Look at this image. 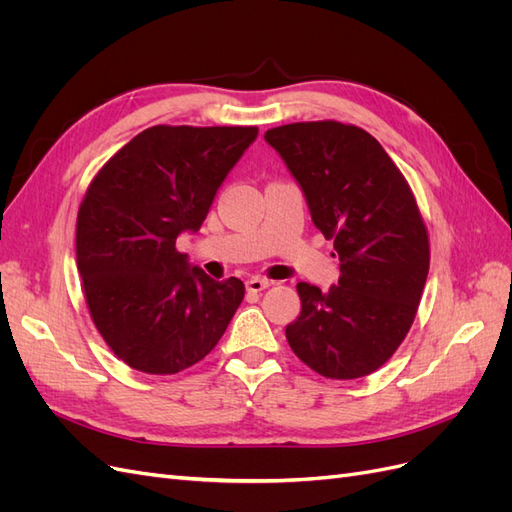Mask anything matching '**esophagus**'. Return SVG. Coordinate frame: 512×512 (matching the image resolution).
I'll use <instances>...</instances> for the list:
<instances>
[{
	"label": "esophagus",
	"instance_id": "esophagus-1",
	"mask_svg": "<svg viewBox=\"0 0 512 512\" xmlns=\"http://www.w3.org/2000/svg\"><path fill=\"white\" fill-rule=\"evenodd\" d=\"M273 282L271 280H265V277H250V280L245 282V286H247V290L250 292H260V290H265V288H269Z\"/></svg>",
	"mask_w": 512,
	"mask_h": 512
}]
</instances>
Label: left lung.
<instances>
[{"label": "left lung", "mask_w": 512, "mask_h": 512, "mask_svg": "<svg viewBox=\"0 0 512 512\" xmlns=\"http://www.w3.org/2000/svg\"><path fill=\"white\" fill-rule=\"evenodd\" d=\"M333 239L339 282H299L301 314L286 327L299 359L324 378L354 380L382 367L410 331L429 271V239L404 175L369 132L339 121L267 130Z\"/></svg>", "instance_id": "obj_1"}]
</instances>
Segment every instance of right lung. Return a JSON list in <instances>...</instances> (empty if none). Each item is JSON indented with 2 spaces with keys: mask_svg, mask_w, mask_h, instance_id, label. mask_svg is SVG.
Instances as JSON below:
<instances>
[{
  "mask_svg": "<svg viewBox=\"0 0 512 512\" xmlns=\"http://www.w3.org/2000/svg\"><path fill=\"white\" fill-rule=\"evenodd\" d=\"M258 128L153 126L91 181L76 220V267L96 329L145 374H177L215 348L243 301L177 252L203 226L220 185Z\"/></svg>",
  "mask_w": 512,
  "mask_h": 512,
  "instance_id": "add662e5",
  "label": "right lung"
}]
</instances>
